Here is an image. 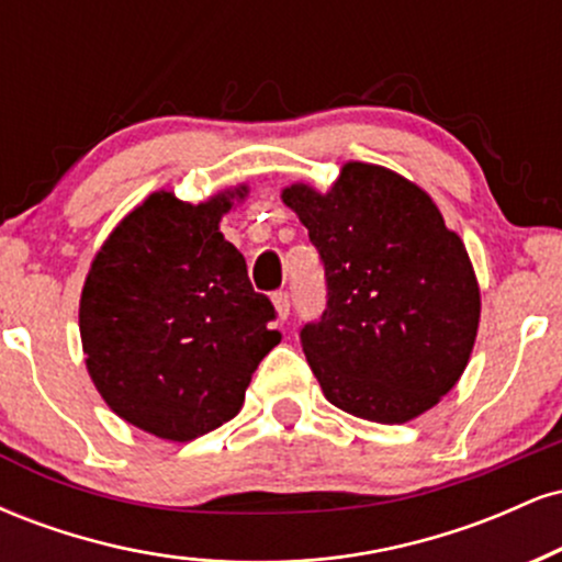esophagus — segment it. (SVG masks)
Returning <instances> with one entry per match:
<instances>
[{
    "label": "esophagus",
    "instance_id": "34e87169",
    "mask_svg": "<svg viewBox=\"0 0 562 562\" xmlns=\"http://www.w3.org/2000/svg\"><path fill=\"white\" fill-rule=\"evenodd\" d=\"M272 303H274L277 314H280V319H288V314H290V293H288V290H274Z\"/></svg>",
    "mask_w": 562,
    "mask_h": 562
}]
</instances>
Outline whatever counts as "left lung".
Instances as JSON below:
<instances>
[{"label": "left lung", "instance_id": "left-lung-1", "mask_svg": "<svg viewBox=\"0 0 562 562\" xmlns=\"http://www.w3.org/2000/svg\"><path fill=\"white\" fill-rule=\"evenodd\" d=\"M325 267L327 303L301 327L322 393L348 415L406 423L454 389L481 293L468 250L417 184L346 164L330 192H282Z\"/></svg>", "mask_w": 562, "mask_h": 562}]
</instances>
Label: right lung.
I'll use <instances>...</instances> for the list:
<instances>
[{
  "instance_id": "add662e5",
  "label": "right lung",
  "mask_w": 562,
  "mask_h": 562,
  "mask_svg": "<svg viewBox=\"0 0 562 562\" xmlns=\"http://www.w3.org/2000/svg\"><path fill=\"white\" fill-rule=\"evenodd\" d=\"M243 195L192 205L156 192L113 229L83 282L89 375L115 415L158 438L192 441L232 420L280 344L272 301L218 232Z\"/></svg>"
}]
</instances>
